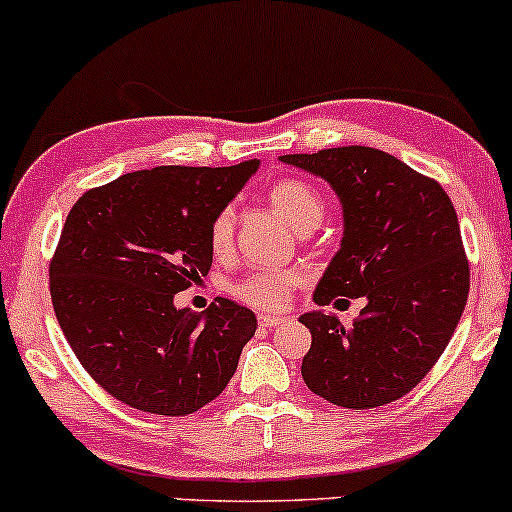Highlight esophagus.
I'll return each mask as SVG.
<instances>
[{
    "label": "esophagus",
    "instance_id": "esophagus-1",
    "mask_svg": "<svg viewBox=\"0 0 512 512\" xmlns=\"http://www.w3.org/2000/svg\"><path fill=\"white\" fill-rule=\"evenodd\" d=\"M281 322H286L284 315H260V327H267V330H274Z\"/></svg>",
    "mask_w": 512,
    "mask_h": 512
}]
</instances>
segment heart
I'll return each mask as SVG.
<instances>
[{
	"mask_svg": "<svg viewBox=\"0 0 512 512\" xmlns=\"http://www.w3.org/2000/svg\"><path fill=\"white\" fill-rule=\"evenodd\" d=\"M267 202L272 209L279 211L286 221L296 228L298 233L313 231L317 223L325 216V199L313 185L303 180H279L269 187ZM236 238V211L231 207L221 209L209 226V248L216 257H226L233 248ZM301 276L289 269H264V272H252L245 279L231 286V293L243 303L255 305V308L276 310L289 303L291 291L296 289Z\"/></svg>",
	"mask_w": 512,
	"mask_h": 512,
	"instance_id": "1",
	"label": "heart"
}]
</instances>
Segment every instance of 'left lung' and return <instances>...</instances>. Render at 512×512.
<instances>
[{"mask_svg":"<svg viewBox=\"0 0 512 512\" xmlns=\"http://www.w3.org/2000/svg\"><path fill=\"white\" fill-rule=\"evenodd\" d=\"M279 161L330 182L344 233L313 301L366 298L354 325L310 310L303 356L310 392L346 409H373L414 390L436 366L469 293L455 207L436 180L370 146H339Z\"/></svg>","mask_w":512,"mask_h":512,"instance_id":"left-lung-1","label":"left lung"}]
</instances>
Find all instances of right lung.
I'll return each mask as SVG.
<instances>
[{
	"mask_svg": "<svg viewBox=\"0 0 512 512\" xmlns=\"http://www.w3.org/2000/svg\"><path fill=\"white\" fill-rule=\"evenodd\" d=\"M257 168L137 170L69 211L50 262L52 308L81 366L115 399L185 416L233 378L255 313L219 298L197 315L175 293L207 276L211 221Z\"/></svg>",
	"mask_w": 512,
	"mask_h": 512,
	"instance_id": "1",
	"label": "right lung"
}]
</instances>
